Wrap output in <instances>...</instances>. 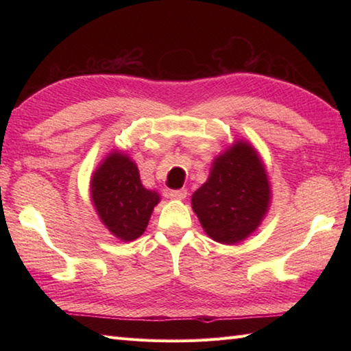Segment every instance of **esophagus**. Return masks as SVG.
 <instances>
[{"mask_svg": "<svg viewBox=\"0 0 351 351\" xmlns=\"http://www.w3.org/2000/svg\"><path fill=\"white\" fill-rule=\"evenodd\" d=\"M187 190H173L169 193V197L173 199V200H184L185 197H187Z\"/></svg>", "mask_w": 351, "mask_h": 351, "instance_id": "34e87169", "label": "esophagus"}]
</instances>
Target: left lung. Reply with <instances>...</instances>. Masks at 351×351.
<instances>
[{
  "label": "left lung",
  "mask_w": 351,
  "mask_h": 351,
  "mask_svg": "<svg viewBox=\"0 0 351 351\" xmlns=\"http://www.w3.org/2000/svg\"><path fill=\"white\" fill-rule=\"evenodd\" d=\"M271 185L250 141L237 138L213 160L210 176L191 196L205 234L220 244L244 241L270 210Z\"/></svg>",
  "instance_id": "left-lung-1"
}]
</instances>
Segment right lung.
Segmentation results:
<instances>
[{
    "instance_id": "obj_1",
    "label": "right lung",
    "mask_w": 351,
    "mask_h": 351,
    "mask_svg": "<svg viewBox=\"0 0 351 351\" xmlns=\"http://www.w3.org/2000/svg\"><path fill=\"white\" fill-rule=\"evenodd\" d=\"M90 199L108 232L121 241H134L145 232L160 195L140 181L136 161L113 149L104 156L90 178Z\"/></svg>"
}]
</instances>
